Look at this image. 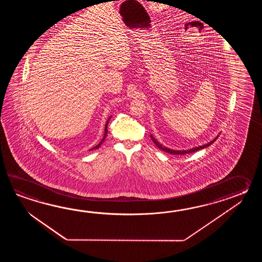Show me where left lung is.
<instances>
[{
	"instance_id": "left-lung-1",
	"label": "left lung",
	"mask_w": 262,
	"mask_h": 262,
	"mask_svg": "<svg viewBox=\"0 0 262 262\" xmlns=\"http://www.w3.org/2000/svg\"><path fill=\"white\" fill-rule=\"evenodd\" d=\"M150 139L151 140L154 141V143L159 148V149H161V150H165L166 152H168V154H171V155H186V154H191V152H194V151H196V150H201V149H204V148H207L208 146H210V145L212 144L216 139H218V136L214 139H212L211 142H209V143H207V144L202 145V146H199V147H195V148H192V149H190V150H171V149H168L167 147H165V146H162V144H160L157 140H156L151 135H150Z\"/></svg>"
}]
</instances>
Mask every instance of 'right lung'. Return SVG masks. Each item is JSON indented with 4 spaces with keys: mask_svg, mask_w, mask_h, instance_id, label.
I'll list each match as a JSON object with an SVG mask.
<instances>
[{
    "mask_svg": "<svg viewBox=\"0 0 262 262\" xmlns=\"http://www.w3.org/2000/svg\"><path fill=\"white\" fill-rule=\"evenodd\" d=\"M111 119H112V116L108 118V119H107V121H106V125H105V134H104V137H103V139H102V140H101L100 142H99L98 144L96 145L95 147H94V148H92V149H91V150H95V149H98V148L100 147L101 144L103 143V141H104V140H105V139H106V134H107V124H108V122H110V120H111Z\"/></svg>",
    "mask_w": 262,
    "mask_h": 262,
    "instance_id": "1",
    "label": "right lung"
}]
</instances>
